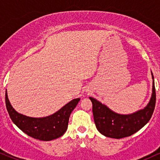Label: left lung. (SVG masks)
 Returning <instances> with one entry per match:
<instances>
[{
    "mask_svg": "<svg viewBox=\"0 0 160 160\" xmlns=\"http://www.w3.org/2000/svg\"><path fill=\"white\" fill-rule=\"evenodd\" d=\"M153 79L152 95L150 102L143 109L130 114H120L110 109L99 101L89 97L92 103V113L97 129L104 136L111 138H122L130 136L149 122L156 104V91Z\"/></svg>",
    "mask_w": 160,
    "mask_h": 160,
    "instance_id": "8db88e82",
    "label": "left lung"
}]
</instances>
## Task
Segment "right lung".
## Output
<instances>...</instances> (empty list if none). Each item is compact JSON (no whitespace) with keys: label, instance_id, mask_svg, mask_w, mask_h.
I'll return each instance as SVG.
<instances>
[{"label":"right lung","instance_id":"right-lung-1","mask_svg":"<svg viewBox=\"0 0 160 160\" xmlns=\"http://www.w3.org/2000/svg\"><path fill=\"white\" fill-rule=\"evenodd\" d=\"M6 107L13 123L28 136L40 141H52L62 136L68 126L71 112L80 98H74L52 115L45 117H30L21 114L12 108L6 89Z\"/></svg>","mask_w":160,"mask_h":160}]
</instances>
